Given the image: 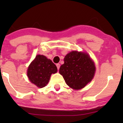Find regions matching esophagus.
<instances>
[{
    "instance_id": "34e87169",
    "label": "esophagus",
    "mask_w": 123,
    "mask_h": 123,
    "mask_svg": "<svg viewBox=\"0 0 123 123\" xmlns=\"http://www.w3.org/2000/svg\"><path fill=\"white\" fill-rule=\"evenodd\" d=\"M56 65L57 68H58V69H59V68H60V64H56Z\"/></svg>"
}]
</instances>
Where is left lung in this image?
I'll use <instances>...</instances> for the list:
<instances>
[{
  "label": "left lung",
  "instance_id": "left-lung-1",
  "mask_svg": "<svg viewBox=\"0 0 123 123\" xmlns=\"http://www.w3.org/2000/svg\"><path fill=\"white\" fill-rule=\"evenodd\" d=\"M64 60V64L60 67L59 73L69 87L79 90L92 81L96 68L87 53L72 51L65 56Z\"/></svg>",
  "mask_w": 123,
  "mask_h": 123
}]
</instances>
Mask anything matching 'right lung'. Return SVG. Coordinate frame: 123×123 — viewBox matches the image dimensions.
<instances>
[{
  "mask_svg": "<svg viewBox=\"0 0 123 123\" xmlns=\"http://www.w3.org/2000/svg\"><path fill=\"white\" fill-rule=\"evenodd\" d=\"M56 72V66L50 59L38 55L28 66L27 76L32 83L42 88L48 83L51 74Z\"/></svg>",
  "mask_w": 123,
  "mask_h": 123,
  "instance_id": "right-lung-1",
  "label": "right lung"
}]
</instances>
